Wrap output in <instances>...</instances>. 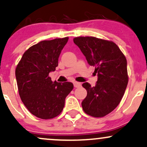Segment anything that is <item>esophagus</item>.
<instances>
[{
  "label": "esophagus",
  "instance_id": "1",
  "mask_svg": "<svg viewBox=\"0 0 147 147\" xmlns=\"http://www.w3.org/2000/svg\"><path fill=\"white\" fill-rule=\"evenodd\" d=\"M73 85H74V87H75V88H78L79 86H81V83H79V82H75L73 83Z\"/></svg>",
  "mask_w": 147,
  "mask_h": 147
}]
</instances>
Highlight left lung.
I'll return each instance as SVG.
<instances>
[{"mask_svg":"<svg viewBox=\"0 0 147 147\" xmlns=\"http://www.w3.org/2000/svg\"><path fill=\"white\" fill-rule=\"evenodd\" d=\"M73 41L97 74L95 86L82 84L87 90L83 110L92 117H104L117 107L125 92L129 81L126 57L112 41L93 36L76 37Z\"/></svg>","mask_w":147,"mask_h":147,"instance_id":"obj_1","label":"left lung"}]
</instances>
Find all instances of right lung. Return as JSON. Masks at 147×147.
<instances>
[{
    "instance_id": "add662e5",
    "label": "right lung",
    "mask_w": 147,
    "mask_h": 147,
    "mask_svg": "<svg viewBox=\"0 0 147 147\" xmlns=\"http://www.w3.org/2000/svg\"><path fill=\"white\" fill-rule=\"evenodd\" d=\"M68 37L42 41L25 52L16 68L20 97L32 114L43 119L59 115L65 97L73 89L71 82H52L49 73L56 70L61 52Z\"/></svg>"
}]
</instances>
